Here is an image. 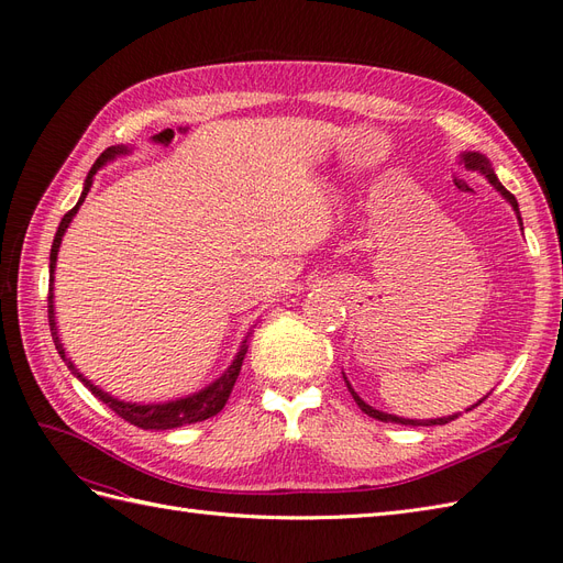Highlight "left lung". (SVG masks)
<instances>
[{"mask_svg":"<svg viewBox=\"0 0 563 563\" xmlns=\"http://www.w3.org/2000/svg\"><path fill=\"white\" fill-rule=\"evenodd\" d=\"M463 164L467 166V168H474V172H479V174H484L486 178H488V183L496 187V190L512 203V209L517 211V218H519V223H521V216H519V203H517V199H515V195L509 192V190H505V185L498 180V176L493 174V168H490V162L484 157V155H479V152H465L463 155ZM347 383V380H345ZM347 389L352 391V397H354V401H356V406L362 408V411L366 413V416H371V418H376V420H383V422H399V424H413V428H418V424H446V422H451V420H455L457 418V413L455 416H446V418H437V420H408V418H399V416H389V413H383V411H376V408L373 406H368L360 395H356V391L352 389V385L347 383ZM486 399V397H484ZM482 399V401H484ZM479 401V404H482ZM476 406V404H474ZM472 406V408H474Z\"/></svg>","mask_w":563,"mask_h":563,"instance_id":"1","label":"left lung"}]
</instances>
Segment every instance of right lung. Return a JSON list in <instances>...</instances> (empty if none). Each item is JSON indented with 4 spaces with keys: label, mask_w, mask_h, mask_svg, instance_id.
Returning a JSON list of instances; mask_svg holds the SVG:
<instances>
[{
    "label": "right lung",
    "mask_w": 563,
    "mask_h": 563,
    "mask_svg": "<svg viewBox=\"0 0 563 563\" xmlns=\"http://www.w3.org/2000/svg\"><path fill=\"white\" fill-rule=\"evenodd\" d=\"M126 152H129V147H124V145H112V147H108L103 152V155L96 159V164L91 166L87 180H84V190H81L79 201L60 220V225H58L56 236H54V246H51V255H48V261H51L48 263V327H51V335H54V343H56V350L60 354V360L67 364V368H70L75 376L91 389L93 397H98L106 406H110L119 418H124L126 422L135 424V428H143V430H174V428H180V424L207 420V418L223 411V406L230 399V391H232V387L236 383V376H240V371H242V362H244L246 350H249L246 347V340H244L242 350L236 352L230 368L216 383H211L209 387L195 391V395H190V397H183V399H176V401H166V404H131V401H119V399L110 397L108 391L96 387L91 380H87V378L81 376V373L75 368V364L67 360V354H65L63 343H60V338H58L56 317H54V269H56V258H58V249H60V242H63V234H65L67 228H70V220L79 211L81 201L87 199L98 168L103 166V164H108L110 159H114L117 155H126Z\"/></svg>",
    "instance_id": "add662e5"
}]
</instances>
